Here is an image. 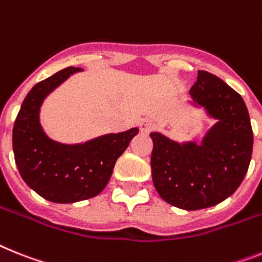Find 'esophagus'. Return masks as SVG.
<instances>
[{
	"mask_svg": "<svg viewBox=\"0 0 262 262\" xmlns=\"http://www.w3.org/2000/svg\"><path fill=\"white\" fill-rule=\"evenodd\" d=\"M153 127H155V124H153V121L149 120V118H144V120L140 121V130H141V133H144V135H148Z\"/></svg>",
	"mask_w": 262,
	"mask_h": 262,
	"instance_id": "34e87169",
	"label": "esophagus"
}]
</instances>
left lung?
Segmentation results:
<instances>
[{
	"label": "left lung",
	"instance_id": "1",
	"mask_svg": "<svg viewBox=\"0 0 262 262\" xmlns=\"http://www.w3.org/2000/svg\"><path fill=\"white\" fill-rule=\"evenodd\" d=\"M186 104L214 124L201 141L153 132L151 179L161 199L184 210L210 208L236 192L249 168L253 132L243 97L221 78L199 70Z\"/></svg>",
	"mask_w": 262,
	"mask_h": 262
}]
</instances>
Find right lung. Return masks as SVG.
Returning <instances> with one entry per match:
<instances>
[{
	"label": "right lung",
	"mask_w": 262,
	"mask_h": 262,
	"mask_svg": "<svg viewBox=\"0 0 262 262\" xmlns=\"http://www.w3.org/2000/svg\"><path fill=\"white\" fill-rule=\"evenodd\" d=\"M80 68H65L36 83L24 100L13 127L15 165L26 185L48 201L72 204L100 194L114 165L138 127L107 133L80 144L56 141L43 130L39 114L45 98Z\"/></svg>",
	"instance_id": "obj_1"
}]
</instances>
